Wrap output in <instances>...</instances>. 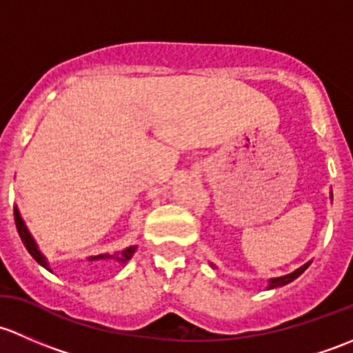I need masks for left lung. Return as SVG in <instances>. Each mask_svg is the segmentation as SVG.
I'll return each instance as SVG.
<instances>
[{
    "mask_svg": "<svg viewBox=\"0 0 353 353\" xmlns=\"http://www.w3.org/2000/svg\"><path fill=\"white\" fill-rule=\"evenodd\" d=\"M332 199H333V195H332ZM310 263H311V261H307V263H304L303 267H299L297 270H294L292 274H287V275H282V277L270 279V281H268V289H275V287H282V285L289 284V282H292L294 279L299 277V275L303 274V272L306 270L307 267H310Z\"/></svg>",
    "mask_w": 353,
    "mask_h": 353,
    "instance_id": "8db88e82",
    "label": "left lung"
}]
</instances>
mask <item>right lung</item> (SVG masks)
<instances>
[{"label": "right lung", "instance_id": "1", "mask_svg": "<svg viewBox=\"0 0 353 353\" xmlns=\"http://www.w3.org/2000/svg\"><path fill=\"white\" fill-rule=\"evenodd\" d=\"M13 214H14V224H17L18 234H20L21 243H23V245H25L27 252L35 258V261H37L39 265H42L43 268H47V270H49V272H52L49 268V263H47V258L42 255V252H41V250H39L37 243H35V239L32 238V234H30V232H28L27 226H25L23 219H21V216H20V212H18L17 207H14ZM134 252H136V246H129V248H123L122 252L114 253V255H110V253H103V255L90 256L88 260L90 261H95V260H107L108 261V260H110V261H119V263H127V261H129L130 258H132Z\"/></svg>", "mask_w": 353, "mask_h": 353}]
</instances>
